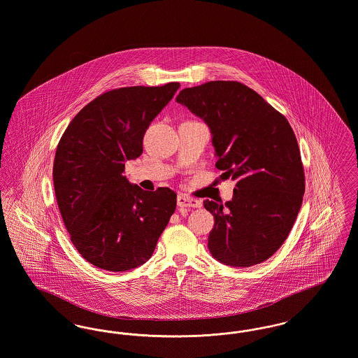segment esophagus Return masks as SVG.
I'll return each instance as SVG.
<instances>
[{
    "label": "esophagus",
    "instance_id": "34e87169",
    "mask_svg": "<svg viewBox=\"0 0 358 358\" xmlns=\"http://www.w3.org/2000/svg\"><path fill=\"white\" fill-rule=\"evenodd\" d=\"M177 205L181 208H200L201 206V201L192 199L187 194H180L177 197Z\"/></svg>",
    "mask_w": 358,
    "mask_h": 358
}]
</instances>
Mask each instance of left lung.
Wrapping results in <instances>:
<instances>
[{
  "instance_id": "left-lung-1",
  "label": "left lung",
  "mask_w": 358,
  "mask_h": 358,
  "mask_svg": "<svg viewBox=\"0 0 358 358\" xmlns=\"http://www.w3.org/2000/svg\"><path fill=\"white\" fill-rule=\"evenodd\" d=\"M176 101L206 122L216 168L236 180L232 201H204L215 217L210 254L232 267L267 260L289 236L305 194L303 164L289 120L234 80L184 88Z\"/></svg>"
}]
</instances>
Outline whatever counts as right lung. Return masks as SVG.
<instances>
[{
  "mask_svg": "<svg viewBox=\"0 0 358 358\" xmlns=\"http://www.w3.org/2000/svg\"><path fill=\"white\" fill-rule=\"evenodd\" d=\"M180 83L122 87L85 104L60 138L53 187L69 238L87 262L120 273L153 255L177 194L146 192L123 176L124 162L143 150V136Z\"/></svg>",
  "mask_w": 358,
  "mask_h": 358,
  "instance_id": "add662e5",
  "label": "right lung"
}]
</instances>
